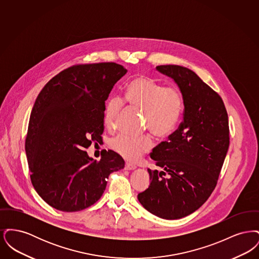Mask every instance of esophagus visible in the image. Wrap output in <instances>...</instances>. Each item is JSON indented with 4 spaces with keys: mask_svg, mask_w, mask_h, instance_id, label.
<instances>
[{
    "mask_svg": "<svg viewBox=\"0 0 259 259\" xmlns=\"http://www.w3.org/2000/svg\"><path fill=\"white\" fill-rule=\"evenodd\" d=\"M136 165L134 164H132V163H129V162H126L125 163V170H129V171H131V170H135Z\"/></svg>",
    "mask_w": 259,
    "mask_h": 259,
    "instance_id": "obj_1",
    "label": "esophagus"
}]
</instances>
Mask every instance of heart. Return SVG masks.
<instances>
[{"mask_svg":"<svg viewBox=\"0 0 259 259\" xmlns=\"http://www.w3.org/2000/svg\"><path fill=\"white\" fill-rule=\"evenodd\" d=\"M125 101L135 110L144 111L146 128L159 139L172 135L178 128L185 108L183 93L174 87H165L147 75H137L126 85ZM124 109V100L112 96L105 106L104 121L113 129ZM153 147L151 136L131 137L121 135L111 141V148L125 159L138 160Z\"/></svg>","mask_w":259,"mask_h":259,"instance_id":"obj_1","label":"heart"}]
</instances>
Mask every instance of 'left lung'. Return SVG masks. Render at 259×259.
<instances>
[{
  "mask_svg": "<svg viewBox=\"0 0 259 259\" xmlns=\"http://www.w3.org/2000/svg\"><path fill=\"white\" fill-rule=\"evenodd\" d=\"M156 69L180 87L184 119L150 154L162 171L148 168L151 183L138 199L152 214L178 220L199 209L217 186L229 148L228 114L219 93L193 71L178 65Z\"/></svg>",
  "mask_w": 259,
  "mask_h": 259,
  "instance_id": "left-lung-1",
  "label": "left lung"
}]
</instances>
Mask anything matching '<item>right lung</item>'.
I'll use <instances>...</instances> for the list:
<instances>
[{
  "mask_svg": "<svg viewBox=\"0 0 259 259\" xmlns=\"http://www.w3.org/2000/svg\"><path fill=\"white\" fill-rule=\"evenodd\" d=\"M113 62L76 64L53 76L31 111L25 150L32 185L50 206L78 211L103 195L110 174L123 169L112 150L100 160L85 151L104 132L105 101L126 74Z\"/></svg>",
  "mask_w": 259,
  "mask_h": 259,
  "instance_id": "right-lung-1",
  "label": "right lung"
}]
</instances>
